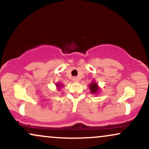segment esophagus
<instances>
[{"mask_svg":"<svg viewBox=\"0 0 149 149\" xmlns=\"http://www.w3.org/2000/svg\"><path fill=\"white\" fill-rule=\"evenodd\" d=\"M72 80H73V81L75 82H77L79 81V79H78V78H77V77H73Z\"/></svg>","mask_w":149,"mask_h":149,"instance_id":"esophagus-1","label":"esophagus"}]
</instances>
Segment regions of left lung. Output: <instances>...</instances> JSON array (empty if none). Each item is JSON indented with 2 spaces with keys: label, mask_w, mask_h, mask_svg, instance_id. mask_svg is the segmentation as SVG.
<instances>
[{
  "label": "left lung",
  "mask_w": 149,
  "mask_h": 149,
  "mask_svg": "<svg viewBox=\"0 0 149 149\" xmlns=\"http://www.w3.org/2000/svg\"><path fill=\"white\" fill-rule=\"evenodd\" d=\"M89 88H90V89H91V92H92V93H96L98 91L97 84L94 83V82H92V84H90Z\"/></svg>",
  "instance_id": "8db88e82"
}]
</instances>
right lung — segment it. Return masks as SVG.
Here are the masks:
<instances>
[{"mask_svg": "<svg viewBox=\"0 0 149 149\" xmlns=\"http://www.w3.org/2000/svg\"><path fill=\"white\" fill-rule=\"evenodd\" d=\"M57 86H58V85H57Z\"/></svg>", "mask_w": 149, "mask_h": 149, "instance_id": "obj_1", "label": "right lung"}]
</instances>
